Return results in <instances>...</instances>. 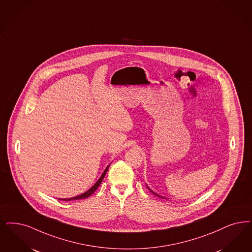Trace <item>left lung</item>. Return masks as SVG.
Listing matches in <instances>:
<instances>
[{"label":"left lung","instance_id":"1","mask_svg":"<svg viewBox=\"0 0 252 252\" xmlns=\"http://www.w3.org/2000/svg\"><path fill=\"white\" fill-rule=\"evenodd\" d=\"M148 189H149V188H148ZM149 190H151V189H149ZM151 192H153V191H152V190H151ZM153 193H154V194H155V195H157V196H158V194H156V193H155V192H153ZM158 197H160V198H164V197H161V196H158Z\"/></svg>","mask_w":252,"mask_h":252}]
</instances>
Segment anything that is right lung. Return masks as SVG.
I'll use <instances>...</instances> for the list:
<instances>
[{
	"label": "right lung",
	"instance_id": "obj_1",
	"mask_svg": "<svg viewBox=\"0 0 252 252\" xmlns=\"http://www.w3.org/2000/svg\"><path fill=\"white\" fill-rule=\"evenodd\" d=\"M109 167H110V166H108V167H107V169L104 171L103 174L101 175L100 178L98 179V181L96 182V183H95V184L93 186V188H91L90 189H89L88 191L84 192L83 194L79 195V196H77V197L68 198V199H62V201H75V200H81V199H85V198H88L89 196H91V195H92L94 192L95 191V190L97 189V188L99 187V185H100L101 182H102V180L104 179V177H105V174H106V172H107V171H108Z\"/></svg>",
	"mask_w": 252,
	"mask_h": 252
}]
</instances>
